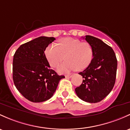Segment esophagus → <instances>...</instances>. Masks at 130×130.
Instances as JSON below:
<instances>
[{
	"instance_id": "esophagus-1",
	"label": "esophagus",
	"mask_w": 130,
	"mask_h": 130,
	"mask_svg": "<svg viewBox=\"0 0 130 130\" xmlns=\"http://www.w3.org/2000/svg\"><path fill=\"white\" fill-rule=\"evenodd\" d=\"M72 77V75H66L65 76V78H70Z\"/></svg>"
}]
</instances>
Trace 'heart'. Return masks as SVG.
<instances>
[{"label": "heart", "instance_id": "obj_1", "mask_svg": "<svg viewBox=\"0 0 130 130\" xmlns=\"http://www.w3.org/2000/svg\"><path fill=\"white\" fill-rule=\"evenodd\" d=\"M45 54L52 67L58 68L60 73H68L72 71H81L90 65L93 57V50L88 42L72 38H63L59 41V46L55 44L48 45Z\"/></svg>", "mask_w": 130, "mask_h": 130}]
</instances>
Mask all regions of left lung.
<instances>
[{"label": "left lung", "mask_w": 130, "mask_h": 130, "mask_svg": "<svg viewBox=\"0 0 130 130\" xmlns=\"http://www.w3.org/2000/svg\"><path fill=\"white\" fill-rule=\"evenodd\" d=\"M84 39L92 46L93 58L82 72V84L75 89L79 99L89 103L104 99L113 89L115 83L117 60L113 50L101 39L87 35Z\"/></svg>", "instance_id": "8db88e82"}]
</instances>
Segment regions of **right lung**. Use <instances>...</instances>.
I'll return each instance as SVG.
<instances>
[{
    "mask_svg": "<svg viewBox=\"0 0 130 130\" xmlns=\"http://www.w3.org/2000/svg\"><path fill=\"white\" fill-rule=\"evenodd\" d=\"M55 39L41 36L18 47L13 60V79L18 91L32 102H42L52 98L59 76L50 65L44 51Z\"/></svg>",
    "mask_w": 130,
    "mask_h": 130,
    "instance_id": "right-lung-1",
    "label": "right lung"
}]
</instances>
